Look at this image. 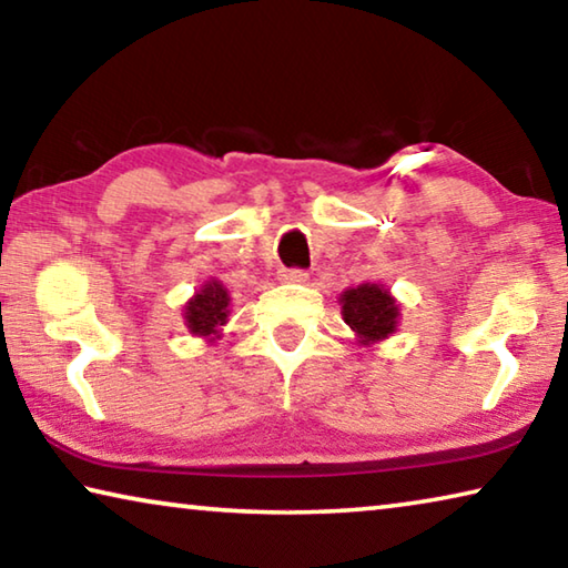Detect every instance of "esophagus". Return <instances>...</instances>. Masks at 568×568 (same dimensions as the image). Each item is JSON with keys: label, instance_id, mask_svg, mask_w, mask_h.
<instances>
[{"label": "esophagus", "instance_id": "34e87169", "mask_svg": "<svg viewBox=\"0 0 568 568\" xmlns=\"http://www.w3.org/2000/svg\"><path fill=\"white\" fill-rule=\"evenodd\" d=\"M277 277H281L283 283H303L307 281V271H303V267H281Z\"/></svg>", "mask_w": 568, "mask_h": 568}]
</instances>
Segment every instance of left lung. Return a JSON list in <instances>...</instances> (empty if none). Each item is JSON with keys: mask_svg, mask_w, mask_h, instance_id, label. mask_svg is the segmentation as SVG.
I'll use <instances>...</instances> for the list:
<instances>
[{"mask_svg": "<svg viewBox=\"0 0 568 568\" xmlns=\"http://www.w3.org/2000/svg\"><path fill=\"white\" fill-rule=\"evenodd\" d=\"M341 303L343 321L361 335V343L388 338V333L396 331L398 305L383 287L371 283L358 285L345 291Z\"/></svg>", "mask_w": 568, "mask_h": 568, "instance_id": "1", "label": "left lung"}]
</instances>
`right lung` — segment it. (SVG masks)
<instances>
[{
    "mask_svg": "<svg viewBox=\"0 0 568 568\" xmlns=\"http://www.w3.org/2000/svg\"><path fill=\"white\" fill-rule=\"evenodd\" d=\"M227 291L220 283H207L185 307L187 328L195 335H213L227 321Z\"/></svg>",
    "mask_w": 568,
    "mask_h": 568,
    "instance_id": "obj_1",
    "label": "right lung"
}]
</instances>
